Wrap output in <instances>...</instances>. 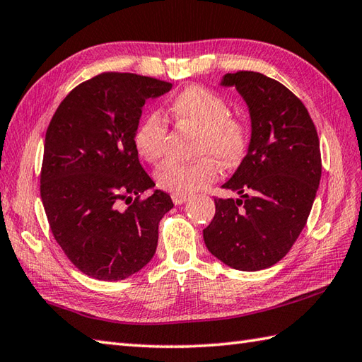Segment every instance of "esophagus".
<instances>
[{"label": "esophagus", "mask_w": 362, "mask_h": 362, "mask_svg": "<svg viewBox=\"0 0 362 362\" xmlns=\"http://www.w3.org/2000/svg\"><path fill=\"white\" fill-rule=\"evenodd\" d=\"M189 199V196H187V194H173V202L175 204V205H182V204H185L187 201Z\"/></svg>", "instance_id": "esophagus-1"}]
</instances>
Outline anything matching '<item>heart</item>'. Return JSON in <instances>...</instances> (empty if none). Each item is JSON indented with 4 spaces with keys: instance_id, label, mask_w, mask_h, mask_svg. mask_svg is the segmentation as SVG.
I'll use <instances>...</instances> for the list:
<instances>
[{
    "instance_id": "heart-1",
    "label": "heart",
    "mask_w": 362,
    "mask_h": 362,
    "mask_svg": "<svg viewBox=\"0 0 362 362\" xmlns=\"http://www.w3.org/2000/svg\"><path fill=\"white\" fill-rule=\"evenodd\" d=\"M228 104L214 91L191 86L177 95L169 113L177 124L199 132L196 156L204 157L196 163L166 161L156 174L157 183L173 194H193L204 189L218 177V160L224 166L240 163L247 151L249 132L243 121L228 117ZM168 126L160 113H148L134 134V146L143 160L157 161L166 149Z\"/></svg>"
}]
</instances>
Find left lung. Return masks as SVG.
<instances>
[{"instance_id":"1","label":"left lung","mask_w":362,"mask_h":362,"mask_svg":"<svg viewBox=\"0 0 362 362\" xmlns=\"http://www.w3.org/2000/svg\"><path fill=\"white\" fill-rule=\"evenodd\" d=\"M250 117L247 153L222 188L238 199H214L204 230L211 255L238 271L274 266L302 232L320 182L319 136L308 110L283 83L255 71L222 76Z\"/></svg>"}]
</instances>
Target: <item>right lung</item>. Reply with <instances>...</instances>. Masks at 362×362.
Listing matches in <instances>:
<instances>
[{
	"label": "right lung",
	"mask_w": 362,
	"mask_h": 362,
	"mask_svg": "<svg viewBox=\"0 0 362 362\" xmlns=\"http://www.w3.org/2000/svg\"><path fill=\"white\" fill-rule=\"evenodd\" d=\"M173 83L104 73L79 83L57 107L45 136L40 194L51 232L88 276L118 281L152 259L158 222L174 204L153 189L134 146L143 105ZM136 201L120 210L122 200Z\"/></svg>",
	"instance_id": "obj_1"
}]
</instances>
